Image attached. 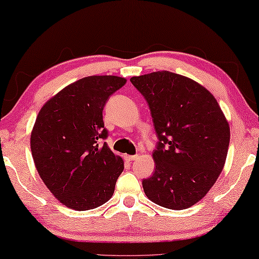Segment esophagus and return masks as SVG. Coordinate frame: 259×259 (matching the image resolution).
Instances as JSON below:
<instances>
[{
    "instance_id": "obj_1",
    "label": "esophagus",
    "mask_w": 259,
    "mask_h": 259,
    "mask_svg": "<svg viewBox=\"0 0 259 259\" xmlns=\"http://www.w3.org/2000/svg\"><path fill=\"white\" fill-rule=\"evenodd\" d=\"M138 157V156L137 155H133V156H130V155H126L125 156V158L127 159V160H128V162H132V160H134L135 158H137Z\"/></svg>"
}]
</instances>
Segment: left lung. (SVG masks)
<instances>
[{"label": "left lung", "mask_w": 259, "mask_h": 259, "mask_svg": "<svg viewBox=\"0 0 259 259\" xmlns=\"http://www.w3.org/2000/svg\"><path fill=\"white\" fill-rule=\"evenodd\" d=\"M149 105L158 142L154 175L143 179L148 198L184 210L209 192L225 165L230 126L213 95L168 71L131 78Z\"/></svg>", "instance_id": "1"}]
</instances>
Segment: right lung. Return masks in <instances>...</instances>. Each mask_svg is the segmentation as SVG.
<instances>
[{
	"mask_svg": "<svg viewBox=\"0 0 259 259\" xmlns=\"http://www.w3.org/2000/svg\"><path fill=\"white\" fill-rule=\"evenodd\" d=\"M126 83L116 75H93L62 90L42 107L31 134L34 164L59 202L77 211L111 198L124 162L104 140L103 109Z\"/></svg>",
	"mask_w": 259,
	"mask_h": 259,
	"instance_id": "right-lung-1",
	"label": "right lung"
}]
</instances>
